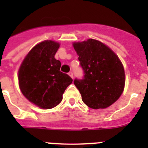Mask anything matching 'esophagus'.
<instances>
[{
  "label": "esophagus",
  "mask_w": 148,
  "mask_h": 148,
  "mask_svg": "<svg viewBox=\"0 0 148 148\" xmlns=\"http://www.w3.org/2000/svg\"><path fill=\"white\" fill-rule=\"evenodd\" d=\"M68 74H69V75H70V76L71 77V78H73V72H70V73H68Z\"/></svg>",
  "instance_id": "1"
}]
</instances>
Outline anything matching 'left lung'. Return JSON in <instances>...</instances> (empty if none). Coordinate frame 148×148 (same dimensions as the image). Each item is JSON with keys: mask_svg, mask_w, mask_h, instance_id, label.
Listing matches in <instances>:
<instances>
[{"mask_svg": "<svg viewBox=\"0 0 148 148\" xmlns=\"http://www.w3.org/2000/svg\"><path fill=\"white\" fill-rule=\"evenodd\" d=\"M84 72L75 78L83 102L92 109H104L118 100L125 87V70L119 57L94 39L73 44Z\"/></svg>", "mask_w": 148, "mask_h": 148, "instance_id": "obj_1", "label": "left lung"}]
</instances>
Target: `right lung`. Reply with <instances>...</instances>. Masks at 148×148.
<instances>
[{
    "mask_svg": "<svg viewBox=\"0 0 148 148\" xmlns=\"http://www.w3.org/2000/svg\"><path fill=\"white\" fill-rule=\"evenodd\" d=\"M59 44L44 40L34 47L18 71L19 87L29 101L43 109H51L62 100L66 87L73 82L60 71L61 62L55 58Z\"/></svg>",
    "mask_w": 148,
    "mask_h": 148,
    "instance_id": "add662e5",
    "label": "right lung"
}]
</instances>
